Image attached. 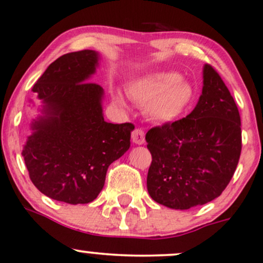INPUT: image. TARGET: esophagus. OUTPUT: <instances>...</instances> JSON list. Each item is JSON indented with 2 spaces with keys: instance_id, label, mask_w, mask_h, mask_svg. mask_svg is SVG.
<instances>
[{
  "instance_id": "1",
  "label": "esophagus",
  "mask_w": 263,
  "mask_h": 263,
  "mask_svg": "<svg viewBox=\"0 0 263 263\" xmlns=\"http://www.w3.org/2000/svg\"><path fill=\"white\" fill-rule=\"evenodd\" d=\"M132 142L136 143V144L141 145L145 142V134L144 131L141 128H136L134 132H132Z\"/></svg>"
}]
</instances>
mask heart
Listing matches in <instances>:
<instances>
[{
  "instance_id": "1",
  "label": "heart",
  "mask_w": 263,
  "mask_h": 263,
  "mask_svg": "<svg viewBox=\"0 0 263 263\" xmlns=\"http://www.w3.org/2000/svg\"><path fill=\"white\" fill-rule=\"evenodd\" d=\"M127 96L139 105H145V114L160 124L175 121L193 98V87L174 72H149L134 79L127 85ZM115 102L125 107V99L115 93Z\"/></svg>"
}]
</instances>
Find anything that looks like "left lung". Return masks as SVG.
<instances>
[{
    "label": "left lung",
    "mask_w": 263,
    "mask_h": 263,
    "mask_svg": "<svg viewBox=\"0 0 263 263\" xmlns=\"http://www.w3.org/2000/svg\"><path fill=\"white\" fill-rule=\"evenodd\" d=\"M145 141L153 200L188 210L220 197L240 158L241 128L237 104L211 65L202 69V91L191 114L151 128Z\"/></svg>",
    "instance_id": "8db88e82"
}]
</instances>
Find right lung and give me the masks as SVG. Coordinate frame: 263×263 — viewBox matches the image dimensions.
<instances>
[{
	"instance_id": "right-lung-1",
	"label": "right lung",
	"mask_w": 263,
	"mask_h": 263,
	"mask_svg": "<svg viewBox=\"0 0 263 263\" xmlns=\"http://www.w3.org/2000/svg\"><path fill=\"white\" fill-rule=\"evenodd\" d=\"M92 49L66 53L32 87L42 105L22 155L42 194L66 204H87L104 187L109 165L131 145L135 126L104 120V89L88 82L99 65Z\"/></svg>"
}]
</instances>
